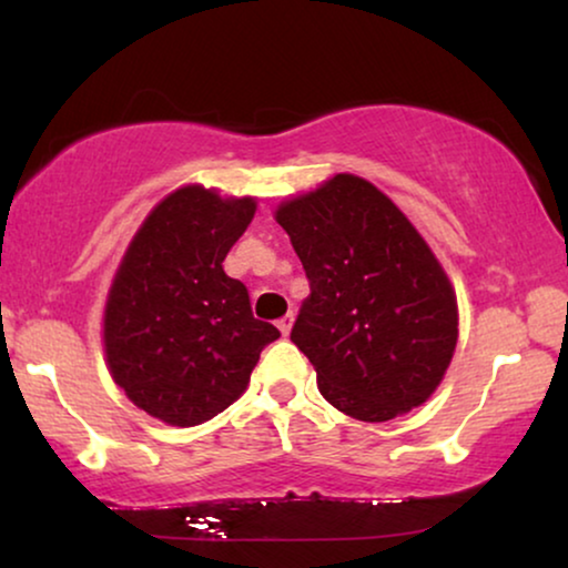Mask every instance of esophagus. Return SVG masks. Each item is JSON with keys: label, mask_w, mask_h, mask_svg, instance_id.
<instances>
[{"label": "esophagus", "mask_w": 568, "mask_h": 568, "mask_svg": "<svg viewBox=\"0 0 568 568\" xmlns=\"http://www.w3.org/2000/svg\"><path fill=\"white\" fill-rule=\"evenodd\" d=\"M292 323H294V315L292 313H286L282 321H278L276 325H278V331H282V336H290V331H292Z\"/></svg>", "instance_id": "esophagus-1"}]
</instances>
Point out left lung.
Returning <instances> with one entry per match:
<instances>
[{
	"instance_id": "8db88e82",
	"label": "left lung",
	"mask_w": 568,
	"mask_h": 568,
	"mask_svg": "<svg viewBox=\"0 0 568 568\" xmlns=\"http://www.w3.org/2000/svg\"><path fill=\"white\" fill-rule=\"evenodd\" d=\"M276 222L310 282L292 341L323 398L359 422L422 406L453 362L457 300L408 216L369 181L338 173L284 201Z\"/></svg>"
}]
</instances>
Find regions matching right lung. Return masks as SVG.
<instances>
[{"instance_id": "obj_1", "label": "right lung", "mask_w": 568, "mask_h": 568, "mask_svg": "<svg viewBox=\"0 0 568 568\" xmlns=\"http://www.w3.org/2000/svg\"><path fill=\"white\" fill-rule=\"evenodd\" d=\"M253 214L251 196L183 185L152 209L115 271L103 317L108 369L134 406L170 426L232 406L278 338L222 268Z\"/></svg>"}]
</instances>
